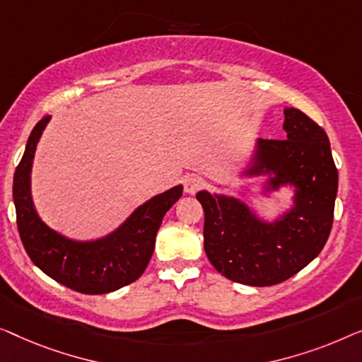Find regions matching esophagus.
Returning <instances> with one entry per match:
<instances>
[{
    "label": "esophagus",
    "instance_id": "esophagus-1",
    "mask_svg": "<svg viewBox=\"0 0 362 362\" xmlns=\"http://www.w3.org/2000/svg\"><path fill=\"white\" fill-rule=\"evenodd\" d=\"M203 179L202 177H197V175H187L185 180H183V187H185V192L187 193H197L200 188L203 187Z\"/></svg>",
    "mask_w": 362,
    "mask_h": 362
}]
</instances>
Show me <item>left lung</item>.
<instances>
[{"instance_id":"1","label":"left lung","mask_w":362,"mask_h":362,"mask_svg":"<svg viewBox=\"0 0 362 362\" xmlns=\"http://www.w3.org/2000/svg\"><path fill=\"white\" fill-rule=\"evenodd\" d=\"M284 115L285 139H257L244 175H269L266 192L295 187L288 211L269 223L238 198L197 193L213 267L252 287L281 284L302 271L322 252L333 226L338 170L327 132L300 110L285 108Z\"/></svg>"}]
</instances>
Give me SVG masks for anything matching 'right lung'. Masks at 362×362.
<instances>
[{"mask_svg":"<svg viewBox=\"0 0 362 362\" xmlns=\"http://www.w3.org/2000/svg\"><path fill=\"white\" fill-rule=\"evenodd\" d=\"M49 119L50 116H44L34 126L23 159L14 172L13 200L23 246L40 271L65 287L88 295L115 292L137 281L146 271L154 252L162 218L182 197L183 187H172L142 203L108 236L95 241L65 238L40 220L30 195L35 147Z\"/></svg>","mask_w":362,"mask_h":362,"instance_id":"obj_1","label":"right lung"}]
</instances>
